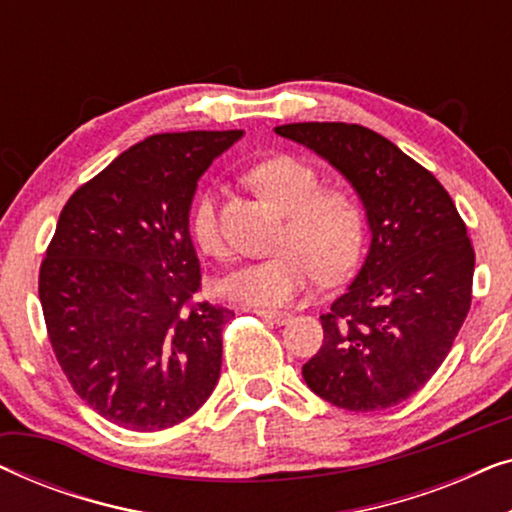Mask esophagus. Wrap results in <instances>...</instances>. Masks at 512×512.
I'll return each mask as SVG.
<instances>
[{
    "label": "esophagus",
    "instance_id": "obj_1",
    "mask_svg": "<svg viewBox=\"0 0 512 512\" xmlns=\"http://www.w3.org/2000/svg\"><path fill=\"white\" fill-rule=\"evenodd\" d=\"M251 312L258 314V317L272 321V324H286V321L291 319V312H286V310H268V307H254Z\"/></svg>",
    "mask_w": 512,
    "mask_h": 512
}]
</instances>
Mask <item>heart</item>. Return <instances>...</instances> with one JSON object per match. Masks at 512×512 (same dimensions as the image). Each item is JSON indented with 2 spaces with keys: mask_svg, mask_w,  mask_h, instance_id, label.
Returning a JSON list of instances; mask_svg holds the SVG:
<instances>
[{
  "mask_svg": "<svg viewBox=\"0 0 512 512\" xmlns=\"http://www.w3.org/2000/svg\"><path fill=\"white\" fill-rule=\"evenodd\" d=\"M249 181L284 212L279 249L223 277V296L244 305H286L310 289L317 275L335 282L359 265L368 237V212L354 188L321 186L317 167L291 153L258 160L249 170ZM191 233L207 256H226L214 191L200 193L195 200Z\"/></svg>",
  "mask_w": 512,
  "mask_h": 512,
  "instance_id": "b5f03b06",
  "label": "heart"
}]
</instances>
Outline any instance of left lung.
Wrapping results in <instances>:
<instances>
[{"mask_svg": "<svg viewBox=\"0 0 512 512\" xmlns=\"http://www.w3.org/2000/svg\"><path fill=\"white\" fill-rule=\"evenodd\" d=\"M352 181L373 242L352 286L321 314L324 342L303 366L314 394L373 412L417 394L450 354L471 310L475 251L466 223L433 174L356 123H289Z\"/></svg>", "mask_w": 512, "mask_h": 512, "instance_id": "obj_1", "label": "left lung"}]
</instances>
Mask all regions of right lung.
<instances>
[{
  "label": "right lung",
  "mask_w": 512,
  "mask_h": 512,
  "mask_svg": "<svg viewBox=\"0 0 512 512\" xmlns=\"http://www.w3.org/2000/svg\"><path fill=\"white\" fill-rule=\"evenodd\" d=\"M240 135H153L60 212L39 268L48 340L76 394L123 429H172L219 382L221 333L235 312L198 298L188 209L200 174Z\"/></svg>",
  "instance_id": "right-lung-1"
}]
</instances>
